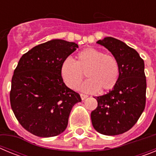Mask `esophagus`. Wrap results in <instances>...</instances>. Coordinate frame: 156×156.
I'll list each match as a JSON object with an SVG mask.
<instances>
[{
	"instance_id": "1",
	"label": "esophagus",
	"mask_w": 156,
	"mask_h": 156,
	"mask_svg": "<svg viewBox=\"0 0 156 156\" xmlns=\"http://www.w3.org/2000/svg\"><path fill=\"white\" fill-rule=\"evenodd\" d=\"M80 98L82 100H84L85 98H87V95L84 94H80Z\"/></svg>"
}]
</instances>
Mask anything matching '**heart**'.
I'll use <instances>...</instances> for the list:
<instances>
[{"mask_svg": "<svg viewBox=\"0 0 156 156\" xmlns=\"http://www.w3.org/2000/svg\"><path fill=\"white\" fill-rule=\"evenodd\" d=\"M76 62L67 58L61 65V76L66 85L76 89L84 76L88 80L80 85L85 92H106L112 90L119 76V66L117 59L96 48H88L77 55Z\"/></svg>", "mask_w": 156, "mask_h": 156, "instance_id": "b5f03b06", "label": "heart"}]
</instances>
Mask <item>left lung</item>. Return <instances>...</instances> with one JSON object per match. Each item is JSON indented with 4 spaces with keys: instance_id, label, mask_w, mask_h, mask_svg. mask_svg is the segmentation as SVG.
Instances as JSON below:
<instances>
[{
    "instance_id": "obj_1",
    "label": "left lung",
    "mask_w": 156,
    "mask_h": 156,
    "mask_svg": "<svg viewBox=\"0 0 156 156\" xmlns=\"http://www.w3.org/2000/svg\"><path fill=\"white\" fill-rule=\"evenodd\" d=\"M97 43L117 59L119 76L112 90L94 98L98 107L90 114L92 125L101 134H121L134 126L145 107L144 60L133 48L113 37H105Z\"/></svg>"
}]
</instances>
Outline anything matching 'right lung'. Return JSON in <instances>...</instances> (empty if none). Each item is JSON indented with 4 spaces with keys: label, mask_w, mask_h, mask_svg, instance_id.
<instances>
[{
    "label": "right lung",
    "mask_w": 156,
    "mask_h": 156,
    "mask_svg": "<svg viewBox=\"0 0 156 156\" xmlns=\"http://www.w3.org/2000/svg\"><path fill=\"white\" fill-rule=\"evenodd\" d=\"M78 45L51 40L24 54L14 71L10 91L12 109L24 129L41 137H55L68 125L78 93L66 86L61 65Z\"/></svg>",
    "instance_id": "1"
}]
</instances>
